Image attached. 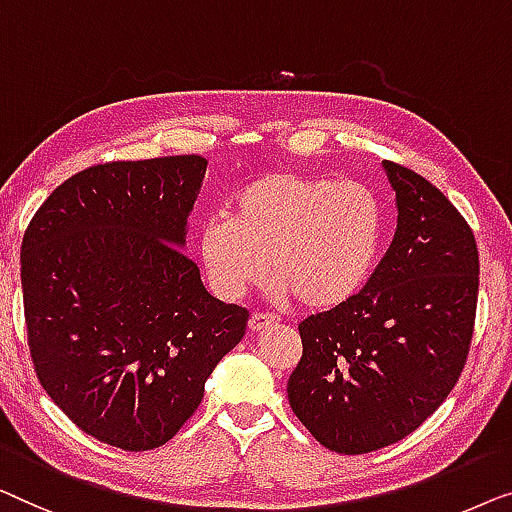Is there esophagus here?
Returning <instances> with one entry per match:
<instances>
[{
  "label": "esophagus",
  "instance_id": "obj_1",
  "mask_svg": "<svg viewBox=\"0 0 512 512\" xmlns=\"http://www.w3.org/2000/svg\"><path fill=\"white\" fill-rule=\"evenodd\" d=\"M278 322V318L276 315H269V313H253L250 315V329L253 331H262V329H266V327H271V325H276Z\"/></svg>",
  "mask_w": 512,
  "mask_h": 512
}]
</instances>
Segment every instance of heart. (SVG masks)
I'll list each match as a JSON object with an SVG mask.
<instances>
[{
    "label": "heart",
    "mask_w": 512,
    "mask_h": 512,
    "mask_svg": "<svg viewBox=\"0 0 512 512\" xmlns=\"http://www.w3.org/2000/svg\"><path fill=\"white\" fill-rule=\"evenodd\" d=\"M227 213L201 222L197 236L211 290L234 301L269 269L273 297H294L306 311L341 306L364 285L383 232L369 187L299 171L253 178Z\"/></svg>",
    "instance_id": "1"
}]
</instances>
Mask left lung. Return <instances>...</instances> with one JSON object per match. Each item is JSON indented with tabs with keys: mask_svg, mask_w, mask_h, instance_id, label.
<instances>
[{
	"mask_svg": "<svg viewBox=\"0 0 512 512\" xmlns=\"http://www.w3.org/2000/svg\"><path fill=\"white\" fill-rule=\"evenodd\" d=\"M397 232L341 306L299 325L304 352L287 399L315 441L364 455L415 431L462 376L478 306L469 222L427 178L385 160Z\"/></svg>",
	"mask_w": 512,
	"mask_h": 512,
	"instance_id": "1",
	"label": "left lung"
}]
</instances>
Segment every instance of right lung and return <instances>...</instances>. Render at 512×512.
I'll use <instances>...</instances> for the list:
<instances>
[{"instance_id":"1","label":"right lung","mask_w":512,"mask_h":512,"mask_svg":"<svg viewBox=\"0 0 512 512\" xmlns=\"http://www.w3.org/2000/svg\"><path fill=\"white\" fill-rule=\"evenodd\" d=\"M199 155L106 162L55 187L20 278L39 383L85 434L143 452L178 434L248 311L206 292L183 253Z\"/></svg>"}]
</instances>
